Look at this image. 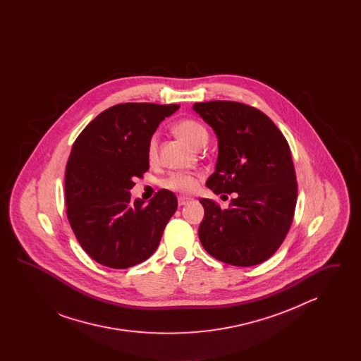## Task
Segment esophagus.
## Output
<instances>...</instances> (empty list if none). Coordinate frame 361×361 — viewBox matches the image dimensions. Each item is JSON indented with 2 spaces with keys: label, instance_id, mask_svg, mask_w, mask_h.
Wrapping results in <instances>:
<instances>
[{
  "label": "esophagus",
  "instance_id": "esophagus-1",
  "mask_svg": "<svg viewBox=\"0 0 361 361\" xmlns=\"http://www.w3.org/2000/svg\"><path fill=\"white\" fill-rule=\"evenodd\" d=\"M189 202H190V197H185V196L178 197V206H185Z\"/></svg>",
  "mask_w": 361,
  "mask_h": 361
}]
</instances>
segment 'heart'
<instances>
[{"instance_id":"heart-1","label":"heart","mask_w":361,"mask_h":361,"mask_svg":"<svg viewBox=\"0 0 361 361\" xmlns=\"http://www.w3.org/2000/svg\"><path fill=\"white\" fill-rule=\"evenodd\" d=\"M174 133L193 147H202L207 142V130L197 121L185 119L174 124ZM158 155L157 139L152 137L147 146V158L150 162H154ZM165 188L176 190L180 193H190L197 187V176L192 173H173L168 178L162 181Z\"/></svg>"}]
</instances>
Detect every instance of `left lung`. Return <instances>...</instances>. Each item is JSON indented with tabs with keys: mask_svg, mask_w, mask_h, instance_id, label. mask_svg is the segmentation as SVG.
Masks as SVG:
<instances>
[{
	"mask_svg": "<svg viewBox=\"0 0 361 361\" xmlns=\"http://www.w3.org/2000/svg\"><path fill=\"white\" fill-rule=\"evenodd\" d=\"M218 137L214 193H234L228 208L200 199L199 238L212 257L252 267L274 256L291 227L298 184L287 139L265 114L237 102L193 104Z\"/></svg>",
	"mask_w": 361,
	"mask_h": 361,
	"instance_id": "obj_1",
	"label": "left lung"
}]
</instances>
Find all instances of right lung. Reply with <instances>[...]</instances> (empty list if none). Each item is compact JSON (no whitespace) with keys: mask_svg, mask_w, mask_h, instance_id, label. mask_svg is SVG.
<instances>
[{"mask_svg":"<svg viewBox=\"0 0 361 361\" xmlns=\"http://www.w3.org/2000/svg\"><path fill=\"white\" fill-rule=\"evenodd\" d=\"M180 105L126 103L105 109L75 139L65 174L70 226L99 264L124 269L150 257L177 209L161 189L146 204L131 199L134 180L149 169L147 146Z\"/></svg>","mask_w":361,"mask_h":361,"instance_id":"right-lung-1","label":"right lung"}]
</instances>
